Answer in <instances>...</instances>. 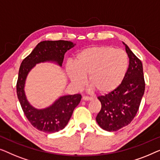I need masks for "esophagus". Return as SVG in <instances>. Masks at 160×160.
Returning a JSON list of instances; mask_svg holds the SVG:
<instances>
[{"instance_id":"obj_1","label":"esophagus","mask_w":160,"mask_h":160,"mask_svg":"<svg viewBox=\"0 0 160 160\" xmlns=\"http://www.w3.org/2000/svg\"><path fill=\"white\" fill-rule=\"evenodd\" d=\"M82 100L83 101H92L93 98L89 97V96H82Z\"/></svg>"}]
</instances>
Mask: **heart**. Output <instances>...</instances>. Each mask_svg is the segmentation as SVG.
Returning a JSON list of instances; mask_svg holds the SVG:
<instances>
[{
	"mask_svg": "<svg viewBox=\"0 0 160 160\" xmlns=\"http://www.w3.org/2000/svg\"><path fill=\"white\" fill-rule=\"evenodd\" d=\"M128 65L125 51L110 46H91L78 53L75 64L69 62L66 71L76 88L82 87L88 77V84L98 93L108 94L122 82Z\"/></svg>",
	"mask_w": 160,
	"mask_h": 160,
	"instance_id": "1",
	"label": "heart"
}]
</instances>
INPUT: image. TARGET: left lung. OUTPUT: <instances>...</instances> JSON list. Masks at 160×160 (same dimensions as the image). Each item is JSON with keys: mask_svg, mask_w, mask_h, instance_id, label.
I'll return each mask as SVG.
<instances>
[{"mask_svg": "<svg viewBox=\"0 0 160 160\" xmlns=\"http://www.w3.org/2000/svg\"><path fill=\"white\" fill-rule=\"evenodd\" d=\"M123 44L129 58L124 80L115 91L98 97L102 109L96 116V122L102 129L109 132L117 131L131 122L145 91L142 62L127 45Z\"/></svg>", "mask_w": 160, "mask_h": 160, "instance_id": "left-lung-1", "label": "left lung"}]
</instances>
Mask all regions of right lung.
Listing matches in <instances>:
<instances>
[{"label":"right lung","instance_id":"add662e5","mask_svg":"<svg viewBox=\"0 0 160 160\" xmlns=\"http://www.w3.org/2000/svg\"><path fill=\"white\" fill-rule=\"evenodd\" d=\"M75 46L67 40H45L38 43L30 55L22 61L19 70L17 93L26 118L33 127L40 131L53 133L64 129L71 118L74 109L80 102V94L61 96L52 105L45 109L33 107L27 99L24 85L29 72L41 62H54L62 66L64 54Z\"/></svg>","mask_w":160,"mask_h":160}]
</instances>
